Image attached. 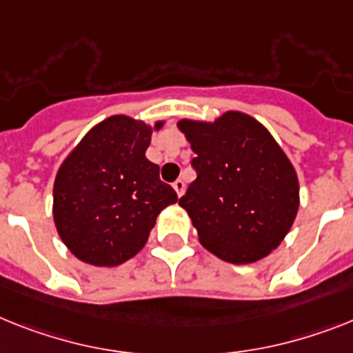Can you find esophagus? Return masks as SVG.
<instances>
[{"label": "esophagus", "instance_id": "1", "mask_svg": "<svg viewBox=\"0 0 353 353\" xmlns=\"http://www.w3.org/2000/svg\"><path fill=\"white\" fill-rule=\"evenodd\" d=\"M174 190H176V194H177V197H181L183 194H185V188H186V185H185V181H183V179H177V181H174Z\"/></svg>", "mask_w": 353, "mask_h": 353}]
</instances>
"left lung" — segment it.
<instances>
[{"mask_svg": "<svg viewBox=\"0 0 353 353\" xmlns=\"http://www.w3.org/2000/svg\"><path fill=\"white\" fill-rule=\"evenodd\" d=\"M197 179L179 206L199 242L230 263H253L276 250L300 206L292 163L271 132L241 111L215 121L179 120Z\"/></svg>", "mask_w": 353, "mask_h": 353, "instance_id": "8db88e82", "label": "left lung"}]
</instances>
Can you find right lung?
<instances>
[{
  "mask_svg": "<svg viewBox=\"0 0 353 353\" xmlns=\"http://www.w3.org/2000/svg\"><path fill=\"white\" fill-rule=\"evenodd\" d=\"M154 127L125 114L97 123L68 154L53 183V221L77 259L114 268L132 259L156 219L177 201L145 158Z\"/></svg>",
  "mask_w": 353,
  "mask_h": 353,
  "instance_id": "right-lung-1",
  "label": "right lung"
}]
</instances>
